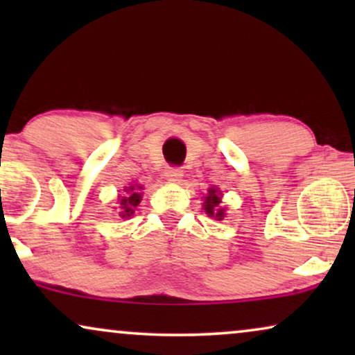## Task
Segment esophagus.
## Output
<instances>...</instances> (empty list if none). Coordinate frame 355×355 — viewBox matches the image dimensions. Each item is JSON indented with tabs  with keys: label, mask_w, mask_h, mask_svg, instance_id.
Listing matches in <instances>:
<instances>
[{
	"label": "esophagus",
	"mask_w": 355,
	"mask_h": 355,
	"mask_svg": "<svg viewBox=\"0 0 355 355\" xmlns=\"http://www.w3.org/2000/svg\"><path fill=\"white\" fill-rule=\"evenodd\" d=\"M164 176H166L168 181L176 182L182 178V169L181 168H168L166 171H164Z\"/></svg>",
	"instance_id": "1"
}]
</instances>
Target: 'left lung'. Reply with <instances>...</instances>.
Returning a JSON list of instances; mask_svg holds the SVG:
<instances>
[{"instance_id": "8db88e82", "label": "left lung", "mask_w": 355, "mask_h": 355, "mask_svg": "<svg viewBox=\"0 0 355 355\" xmlns=\"http://www.w3.org/2000/svg\"><path fill=\"white\" fill-rule=\"evenodd\" d=\"M220 197H218V192L215 189H210L208 191V196L205 197V203H203V208H205V211L208 213L210 216H215L218 220H221L223 216H225V210L223 208H218L220 205Z\"/></svg>"}]
</instances>
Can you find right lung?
<instances>
[{
  "label": "right lung",
  "instance_id": "1",
  "mask_svg": "<svg viewBox=\"0 0 355 355\" xmlns=\"http://www.w3.org/2000/svg\"><path fill=\"white\" fill-rule=\"evenodd\" d=\"M140 186H130L129 189H125V196L121 198V216L123 218H128L134 213V208L139 205L140 200H142V197H140Z\"/></svg>",
  "mask_w": 355,
  "mask_h": 355
}]
</instances>
